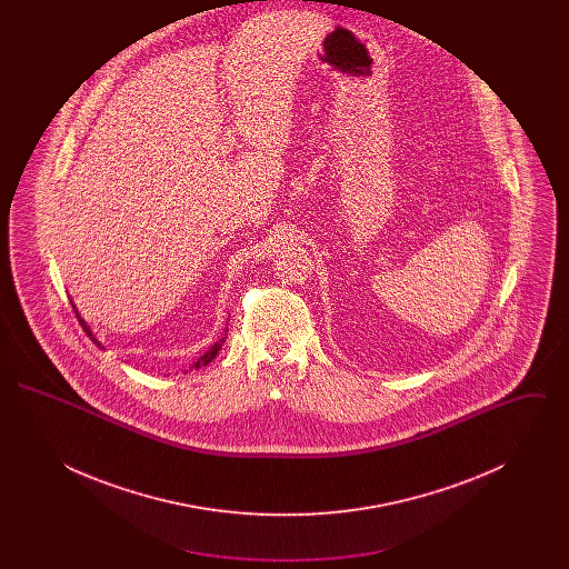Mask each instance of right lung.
<instances>
[{"mask_svg":"<svg viewBox=\"0 0 569 569\" xmlns=\"http://www.w3.org/2000/svg\"><path fill=\"white\" fill-rule=\"evenodd\" d=\"M79 322H81L82 328H84V332H87V335H89V339H91V341H96V337H93V335H91V330H89V326H87V325H84V322H82L81 316H79ZM96 343H98V341H96ZM221 343H223V339H221V341H219V343H216V346H213V348H211V350H209V352L204 353V356H202V358H198V362H196V365H193V369H200V367H207V365H209V362H211V360H213V358H216L217 352H219V348H221ZM98 346H100V343H98Z\"/></svg>","mask_w":569,"mask_h":569,"instance_id":"add662e5","label":"right lung"}]
</instances>
